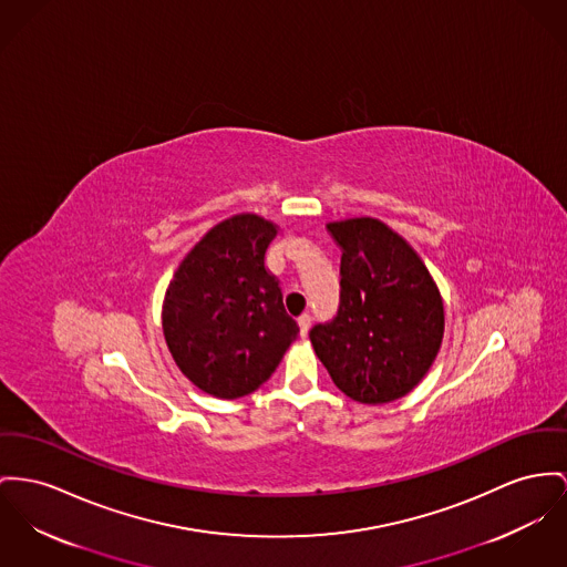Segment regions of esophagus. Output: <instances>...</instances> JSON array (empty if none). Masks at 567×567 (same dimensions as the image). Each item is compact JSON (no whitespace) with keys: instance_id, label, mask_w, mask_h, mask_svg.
I'll return each mask as SVG.
<instances>
[{"instance_id":"1","label":"esophagus","mask_w":567,"mask_h":567,"mask_svg":"<svg viewBox=\"0 0 567 567\" xmlns=\"http://www.w3.org/2000/svg\"><path fill=\"white\" fill-rule=\"evenodd\" d=\"M309 324H311V318H309V313H301V316H299V327H301L302 338L307 336V331H309Z\"/></svg>"}]
</instances>
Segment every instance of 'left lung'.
<instances>
[{
    "label": "left lung",
    "mask_w": 567,
    "mask_h": 567,
    "mask_svg": "<svg viewBox=\"0 0 567 567\" xmlns=\"http://www.w3.org/2000/svg\"><path fill=\"white\" fill-rule=\"evenodd\" d=\"M341 247L340 313L309 340L338 389L361 404L411 393L445 336V302L415 249L374 217L327 224Z\"/></svg>",
    "instance_id": "left-lung-1"
}]
</instances>
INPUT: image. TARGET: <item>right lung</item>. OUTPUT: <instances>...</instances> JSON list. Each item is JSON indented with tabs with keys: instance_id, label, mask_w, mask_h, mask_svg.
I'll return each instance as SVG.
<instances>
[{
	"instance_id": "add662e5",
	"label": "right lung",
	"mask_w": 567,
	"mask_h": 567,
	"mask_svg": "<svg viewBox=\"0 0 567 567\" xmlns=\"http://www.w3.org/2000/svg\"><path fill=\"white\" fill-rule=\"evenodd\" d=\"M279 226L256 213L210 227L183 258L163 299V336L178 370L219 400L260 389L299 324L266 268Z\"/></svg>"
}]
</instances>
